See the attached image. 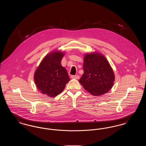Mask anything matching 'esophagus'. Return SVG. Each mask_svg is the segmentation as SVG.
Segmentation results:
<instances>
[{"mask_svg":"<svg viewBox=\"0 0 146 146\" xmlns=\"http://www.w3.org/2000/svg\"><path fill=\"white\" fill-rule=\"evenodd\" d=\"M71 78L72 79H78L79 78V76L76 75V76H71Z\"/></svg>","mask_w":146,"mask_h":146,"instance_id":"34e87169","label":"esophagus"}]
</instances>
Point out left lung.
<instances>
[{
	"label": "left lung",
	"instance_id": "1",
	"mask_svg": "<svg viewBox=\"0 0 146 146\" xmlns=\"http://www.w3.org/2000/svg\"><path fill=\"white\" fill-rule=\"evenodd\" d=\"M84 74L79 82L91 95H103L114 85L115 75L108 61L98 52L84 55Z\"/></svg>",
	"mask_w": 146,
	"mask_h": 146
}]
</instances>
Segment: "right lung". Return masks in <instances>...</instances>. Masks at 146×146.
<instances>
[{
    "mask_svg": "<svg viewBox=\"0 0 146 146\" xmlns=\"http://www.w3.org/2000/svg\"><path fill=\"white\" fill-rule=\"evenodd\" d=\"M65 52L54 50L45 56L36 68L34 80L37 89L50 97L59 95L70 82L66 69L61 65Z\"/></svg>",
    "mask_w": 146,
    "mask_h": 146,
    "instance_id": "1",
    "label": "right lung"
}]
</instances>
